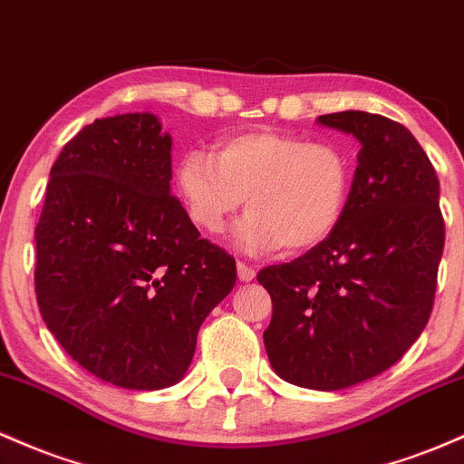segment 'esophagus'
<instances>
[{
  "instance_id": "34e87169",
  "label": "esophagus",
  "mask_w": 464,
  "mask_h": 464,
  "mask_svg": "<svg viewBox=\"0 0 464 464\" xmlns=\"http://www.w3.org/2000/svg\"><path fill=\"white\" fill-rule=\"evenodd\" d=\"M237 272H238V280H241V283H249V280H254V276H256V269L249 267V265H246V263H241V260H238V265H237Z\"/></svg>"
}]
</instances>
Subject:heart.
Returning <instances> with one entry per match:
<instances>
[{"label":"heart","instance_id":"1","mask_svg":"<svg viewBox=\"0 0 464 464\" xmlns=\"http://www.w3.org/2000/svg\"><path fill=\"white\" fill-rule=\"evenodd\" d=\"M175 186L192 226L218 234L246 197L234 246L265 256L285 246L306 252L331 237L344 212L351 164L340 149L254 129L218 140L210 155L186 150Z\"/></svg>","mask_w":464,"mask_h":464}]
</instances>
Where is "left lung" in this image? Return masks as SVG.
<instances>
[{
	"label": "left lung",
	"instance_id": "obj_1",
	"mask_svg": "<svg viewBox=\"0 0 464 464\" xmlns=\"http://www.w3.org/2000/svg\"><path fill=\"white\" fill-rule=\"evenodd\" d=\"M317 124L362 147L344 212L326 241L256 278L272 295L263 340L276 374L333 392L388 371L419 340L445 223L434 166L403 124L353 109Z\"/></svg>",
	"mask_w": 464,
	"mask_h": 464
}]
</instances>
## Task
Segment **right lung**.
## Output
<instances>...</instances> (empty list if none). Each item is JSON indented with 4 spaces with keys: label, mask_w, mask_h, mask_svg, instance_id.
<instances>
[{
    "label": "right lung",
    "mask_w": 464,
    "mask_h": 464,
    "mask_svg": "<svg viewBox=\"0 0 464 464\" xmlns=\"http://www.w3.org/2000/svg\"><path fill=\"white\" fill-rule=\"evenodd\" d=\"M170 149L155 113L93 120L52 166L34 230L45 326L118 388L179 382L199 326L237 285L234 258L170 195Z\"/></svg>",
    "instance_id": "1"
}]
</instances>
